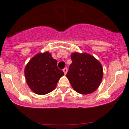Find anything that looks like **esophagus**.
<instances>
[{
  "label": "esophagus",
  "mask_w": 129,
  "mask_h": 129,
  "mask_svg": "<svg viewBox=\"0 0 129 129\" xmlns=\"http://www.w3.org/2000/svg\"><path fill=\"white\" fill-rule=\"evenodd\" d=\"M67 71H68V69H67V67H65V68L63 69V72H64V74H67Z\"/></svg>",
  "instance_id": "34e87169"
}]
</instances>
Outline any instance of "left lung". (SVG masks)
Here are the masks:
<instances>
[{"instance_id":"obj_1","label":"left lung","mask_w":129,"mask_h":129,"mask_svg":"<svg viewBox=\"0 0 129 129\" xmlns=\"http://www.w3.org/2000/svg\"><path fill=\"white\" fill-rule=\"evenodd\" d=\"M71 60L72 63L66 76L73 89L82 94H89L96 90L103 77V69L100 62L85 53H73Z\"/></svg>"}]
</instances>
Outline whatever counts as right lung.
<instances>
[{"label": "right lung", "mask_w": 129, "mask_h": 129, "mask_svg": "<svg viewBox=\"0 0 129 129\" xmlns=\"http://www.w3.org/2000/svg\"><path fill=\"white\" fill-rule=\"evenodd\" d=\"M63 75V71L57 67V61L49 52L37 54L25 69L27 84L33 92L39 95L52 92Z\"/></svg>", "instance_id": "add662e5"}]
</instances>
